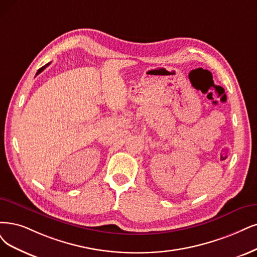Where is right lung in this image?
<instances>
[{"mask_svg":"<svg viewBox=\"0 0 257 257\" xmlns=\"http://www.w3.org/2000/svg\"><path fill=\"white\" fill-rule=\"evenodd\" d=\"M50 63H51V62H50ZM50 63H47V64H45L44 66H42V68H40L39 70H38V72H37V74H36V75H38V74H39V73H41V72H42V71H43V70H44V69L46 68V66H47V65H50Z\"/></svg>","mask_w":257,"mask_h":257,"instance_id":"1","label":"right lung"}]
</instances>
